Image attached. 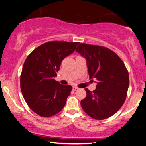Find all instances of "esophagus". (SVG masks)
I'll return each mask as SVG.
<instances>
[{"label": "esophagus", "instance_id": "1", "mask_svg": "<svg viewBox=\"0 0 146 146\" xmlns=\"http://www.w3.org/2000/svg\"><path fill=\"white\" fill-rule=\"evenodd\" d=\"M78 88L77 87H73V90L74 91H76V90H78Z\"/></svg>", "mask_w": 146, "mask_h": 146}]
</instances>
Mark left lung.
<instances>
[{
  "instance_id": "1",
  "label": "left lung",
  "mask_w": 146,
  "mask_h": 146,
  "mask_svg": "<svg viewBox=\"0 0 146 146\" xmlns=\"http://www.w3.org/2000/svg\"><path fill=\"white\" fill-rule=\"evenodd\" d=\"M76 51L87 59L89 78L98 80L94 91L85 89L87 96L80 102L82 108L95 120L109 118L126 100L129 76L125 65L114 51L104 46L80 43Z\"/></svg>"
}]
</instances>
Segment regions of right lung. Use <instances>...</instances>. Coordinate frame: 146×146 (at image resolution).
Instances as JSON below:
<instances>
[{"mask_svg": "<svg viewBox=\"0 0 146 146\" xmlns=\"http://www.w3.org/2000/svg\"><path fill=\"white\" fill-rule=\"evenodd\" d=\"M78 42L51 41L41 44L27 57L20 76L21 91L29 108L42 117L59 113L71 92V85L54 79L65 57L74 51Z\"/></svg>", "mask_w": 146, "mask_h": 146, "instance_id": "right-lung-1", "label": "right lung"}]
</instances>
